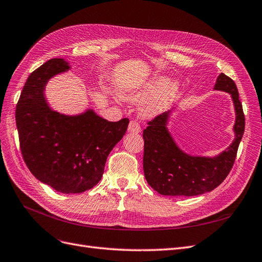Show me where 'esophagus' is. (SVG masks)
I'll use <instances>...</instances> for the list:
<instances>
[{
    "instance_id": "obj_1",
    "label": "esophagus",
    "mask_w": 262,
    "mask_h": 262,
    "mask_svg": "<svg viewBox=\"0 0 262 262\" xmlns=\"http://www.w3.org/2000/svg\"><path fill=\"white\" fill-rule=\"evenodd\" d=\"M128 132L133 134H139L141 132L139 123L137 121H130L128 125Z\"/></svg>"
}]
</instances>
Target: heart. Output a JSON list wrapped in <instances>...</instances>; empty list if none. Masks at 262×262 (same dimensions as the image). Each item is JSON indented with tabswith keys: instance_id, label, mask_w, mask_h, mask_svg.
Segmentation results:
<instances>
[{
	"instance_id": "b5f03b06",
	"label": "heart",
	"mask_w": 262,
	"mask_h": 262,
	"mask_svg": "<svg viewBox=\"0 0 262 262\" xmlns=\"http://www.w3.org/2000/svg\"><path fill=\"white\" fill-rule=\"evenodd\" d=\"M177 93L178 84L169 82V79L164 76H155L121 90L123 99L133 103L140 102L151 96L140 108L141 114L146 117L156 116L167 110Z\"/></svg>"
}]
</instances>
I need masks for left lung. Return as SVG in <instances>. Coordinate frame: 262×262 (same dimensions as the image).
Wrapping results in <instances>:
<instances>
[{"label":"left lung","mask_w":262,"mask_h":262,"mask_svg":"<svg viewBox=\"0 0 262 262\" xmlns=\"http://www.w3.org/2000/svg\"><path fill=\"white\" fill-rule=\"evenodd\" d=\"M215 90L231 94L236 122L235 140L221 155L193 157L179 148L167 129L169 112L148 122L143 132L144 172L148 184L161 195L194 196L214 190L230 172L245 132V115L235 82L221 73Z\"/></svg>","instance_id":"left-lung-1"}]
</instances>
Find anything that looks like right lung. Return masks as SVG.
<instances>
[{
	"label": "right lung",
	"instance_id": "obj_1",
	"mask_svg": "<svg viewBox=\"0 0 262 262\" xmlns=\"http://www.w3.org/2000/svg\"><path fill=\"white\" fill-rule=\"evenodd\" d=\"M69 68L63 59L54 58L29 74L15 117L20 152L29 171L56 191L73 194L99 183L107 156L125 135L129 119L108 122L92 110L77 116L50 110L45 85Z\"/></svg>",
	"mask_w": 262,
	"mask_h": 262
}]
</instances>
